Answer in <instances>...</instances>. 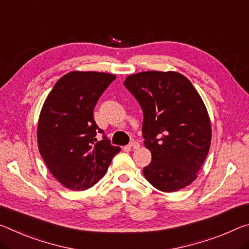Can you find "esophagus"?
Listing matches in <instances>:
<instances>
[{
  "label": "esophagus",
  "mask_w": 249,
  "mask_h": 249,
  "mask_svg": "<svg viewBox=\"0 0 249 249\" xmlns=\"http://www.w3.org/2000/svg\"><path fill=\"white\" fill-rule=\"evenodd\" d=\"M128 147L129 148H134V149H137L140 147V143L139 142H136V141H134V142H132L131 144H128Z\"/></svg>",
  "instance_id": "34e87169"
}]
</instances>
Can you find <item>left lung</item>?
I'll use <instances>...</instances> for the list:
<instances>
[{"label": "left lung", "instance_id": "1", "mask_svg": "<svg viewBox=\"0 0 249 249\" xmlns=\"http://www.w3.org/2000/svg\"><path fill=\"white\" fill-rule=\"evenodd\" d=\"M125 88L144 114L145 147L151 164L145 178L156 189L173 193L197 178L210 151L212 125L207 108L191 81L174 71L128 75Z\"/></svg>", "mask_w": 249, "mask_h": 249}]
</instances>
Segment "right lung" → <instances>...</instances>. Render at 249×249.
<instances>
[{
    "label": "right lung",
    "mask_w": 249,
    "mask_h": 249,
    "mask_svg": "<svg viewBox=\"0 0 249 249\" xmlns=\"http://www.w3.org/2000/svg\"><path fill=\"white\" fill-rule=\"evenodd\" d=\"M116 78L104 72L72 71L55 83L45 98L37 123V146L55 178L72 191L95 185L121 151L96 134L103 133L93 117L102 93Z\"/></svg>",
    "instance_id": "obj_1"
}]
</instances>
